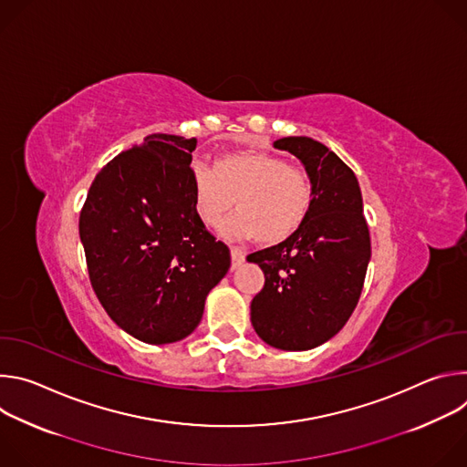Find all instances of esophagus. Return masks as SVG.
<instances>
[{
    "instance_id": "obj_1",
    "label": "esophagus",
    "mask_w": 467,
    "mask_h": 467,
    "mask_svg": "<svg viewBox=\"0 0 467 467\" xmlns=\"http://www.w3.org/2000/svg\"><path fill=\"white\" fill-rule=\"evenodd\" d=\"M231 258H233V268H236V265H240L245 260V253L238 247H231Z\"/></svg>"
}]
</instances>
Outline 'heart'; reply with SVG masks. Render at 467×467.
I'll list each match as a JSON object with an SVG mask.
<instances>
[{"mask_svg": "<svg viewBox=\"0 0 467 467\" xmlns=\"http://www.w3.org/2000/svg\"><path fill=\"white\" fill-rule=\"evenodd\" d=\"M193 209L209 227H218L234 207L240 209L223 225L231 238H256L264 245H279L303 225L310 202L308 175L281 157L262 151H229L192 166Z\"/></svg>", "mask_w": 467, "mask_h": 467, "instance_id": "1", "label": "heart"}]
</instances>
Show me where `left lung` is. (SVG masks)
Listing matches in <instances>:
<instances>
[{
    "label": "left lung",
    "mask_w": 467,
    "mask_h": 467,
    "mask_svg": "<svg viewBox=\"0 0 467 467\" xmlns=\"http://www.w3.org/2000/svg\"><path fill=\"white\" fill-rule=\"evenodd\" d=\"M303 164L312 202L286 242L251 253L264 288L251 301L256 335L283 351H306L330 340L351 317L366 279L371 240L353 170L308 137L274 142Z\"/></svg>",
    "instance_id": "obj_1"
}]
</instances>
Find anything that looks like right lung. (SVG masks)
<instances>
[{
	"label": "right lung",
	"instance_id": "add662e5",
	"mask_svg": "<svg viewBox=\"0 0 467 467\" xmlns=\"http://www.w3.org/2000/svg\"><path fill=\"white\" fill-rule=\"evenodd\" d=\"M195 139L155 132L107 162L79 216L90 285L112 317L146 344H171L199 325L231 253L197 218Z\"/></svg>",
	"mask_w": 467,
	"mask_h": 467
}]
</instances>
